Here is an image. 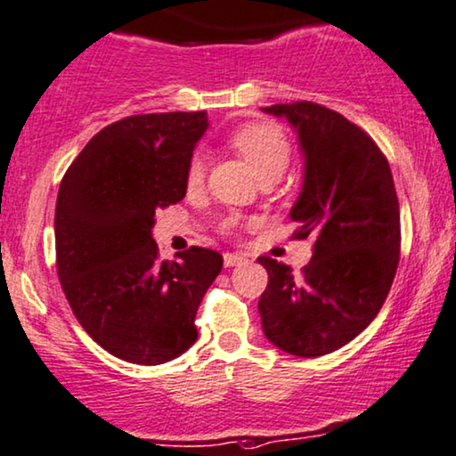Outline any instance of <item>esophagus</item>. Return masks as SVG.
<instances>
[{
  "label": "esophagus",
  "instance_id": "34e87169",
  "mask_svg": "<svg viewBox=\"0 0 456 456\" xmlns=\"http://www.w3.org/2000/svg\"><path fill=\"white\" fill-rule=\"evenodd\" d=\"M223 261H224V267H235V265L246 263V256H241V255H232V252H227V255L223 256Z\"/></svg>",
  "mask_w": 456,
  "mask_h": 456
}]
</instances>
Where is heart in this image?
Here are the masks:
<instances>
[{
	"instance_id": "b5f03b06",
	"label": "heart",
	"mask_w": 456,
	"mask_h": 456,
	"mask_svg": "<svg viewBox=\"0 0 456 456\" xmlns=\"http://www.w3.org/2000/svg\"><path fill=\"white\" fill-rule=\"evenodd\" d=\"M229 145L246 161V166L258 181H269V178L278 181L288 168V161H290V142H288L284 132L273 124L241 126L229 138ZM204 168L206 159L201 155H195L187 170L189 185L201 183Z\"/></svg>"
}]
</instances>
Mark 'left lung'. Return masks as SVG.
<instances>
[{"instance_id":"obj_1","label":"left lung","mask_w":456,"mask_h":456,"mask_svg":"<svg viewBox=\"0 0 456 456\" xmlns=\"http://www.w3.org/2000/svg\"><path fill=\"white\" fill-rule=\"evenodd\" d=\"M298 138L303 187L290 208L297 238H315L301 278L258 256L265 337L297 357L341 349L377 318L400 261V206L391 168L364 130L315 102L263 107Z\"/></svg>"}]
</instances>
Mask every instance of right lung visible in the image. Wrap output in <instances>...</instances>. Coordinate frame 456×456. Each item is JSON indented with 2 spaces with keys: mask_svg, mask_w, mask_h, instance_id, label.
<instances>
[{
  "mask_svg": "<svg viewBox=\"0 0 456 456\" xmlns=\"http://www.w3.org/2000/svg\"><path fill=\"white\" fill-rule=\"evenodd\" d=\"M206 111L147 113L92 136L56 198V269L75 318L109 354L158 366L198 341L193 320L223 256L189 248L159 261L155 210L187 193Z\"/></svg>",
  "mask_w": 456,
  "mask_h": 456,
  "instance_id": "obj_1",
  "label": "right lung"
}]
</instances>
